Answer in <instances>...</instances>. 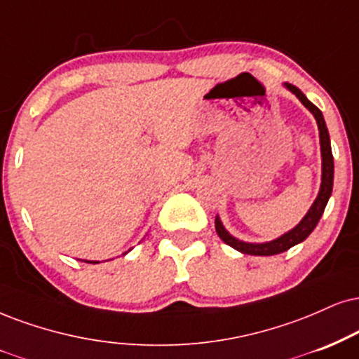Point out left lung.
Wrapping results in <instances>:
<instances>
[{"instance_id":"1","label":"left lung","mask_w":359,"mask_h":359,"mask_svg":"<svg viewBox=\"0 0 359 359\" xmlns=\"http://www.w3.org/2000/svg\"><path fill=\"white\" fill-rule=\"evenodd\" d=\"M286 90H290L293 95H296L302 103L306 106L309 111L313 113L316 123L318 130H320V144H321V187L320 193H318L315 203H313L311 208L308 210V213L304 215V218L299 221L298 224L293 229L283 234V236L276 238V240L268 241V243H246L234 238L233 234H229L226 229H224L223 223H221L219 216H216L215 219V228L218 236L223 240L226 245H229L234 250H238L240 253L245 255H255V256H271V255H280L283 251H287L290 248H293L298 243L306 240V238L311 234L313 229L316 228L318 221H320L323 211H325L326 205H328V200L331 196V191H333V176H334V163H333V153H331V143H330V133L328 128H326L325 118H323V113L316 108L315 104L309 101L306 96L303 95L302 90L290 85V83H285Z\"/></svg>"}]
</instances>
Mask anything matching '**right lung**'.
Instances as JSON below:
<instances>
[{"label":"right lung","instance_id":"right-lung-1","mask_svg":"<svg viewBox=\"0 0 359 359\" xmlns=\"http://www.w3.org/2000/svg\"><path fill=\"white\" fill-rule=\"evenodd\" d=\"M126 255V253H125ZM88 263H93V264H95V263H100V261H88Z\"/></svg>","mask_w":359,"mask_h":359}]
</instances>
